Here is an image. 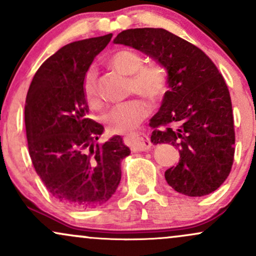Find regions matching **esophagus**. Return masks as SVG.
Here are the masks:
<instances>
[{"label":"esophagus","mask_w":256,"mask_h":256,"mask_svg":"<svg viewBox=\"0 0 256 256\" xmlns=\"http://www.w3.org/2000/svg\"><path fill=\"white\" fill-rule=\"evenodd\" d=\"M125 140L134 152H146L150 148L152 143L149 138L144 134H137L126 136Z\"/></svg>","instance_id":"obj_1"}]
</instances>
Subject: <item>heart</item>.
<instances>
[{"instance_id":"1","label":"heart","mask_w":256,"mask_h":256,"mask_svg":"<svg viewBox=\"0 0 256 256\" xmlns=\"http://www.w3.org/2000/svg\"><path fill=\"white\" fill-rule=\"evenodd\" d=\"M142 55L131 49H120L110 58V64L116 71L130 76L128 90L146 96L149 101L156 102L165 95L168 84V73L161 64H144ZM83 94L91 108H101L102 98L98 89V76L94 70L85 73ZM150 107L143 98H132L114 106L106 114L104 122L113 134H128L136 130L148 116Z\"/></svg>"}]
</instances>
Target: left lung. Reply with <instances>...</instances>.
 I'll use <instances>...</instances> for the list:
<instances>
[{
	"instance_id": "obj_1",
	"label": "left lung",
	"mask_w": 256,
	"mask_h": 256,
	"mask_svg": "<svg viewBox=\"0 0 256 256\" xmlns=\"http://www.w3.org/2000/svg\"><path fill=\"white\" fill-rule=\"evenodd\" d=\"M144 52L168 73V90L150 119L154 144L171 143L177 166L165 172L170 186L186 196L216 192L230 174L234 155L230 92L201 49L164 28H130L114 40Z\"/></svg>"
}]
</instances>
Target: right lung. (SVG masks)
I'll use <instances>...</instances> for the list:
<instances>
[{
  "label": "right lung",
  "instance_id": "right-lung-1",
  "mask_svg": "<svg viewBox=\"0 0 256 256\" xmlns=\"http://www.w3.org/2000/svg\"><path fill=\"white\" fill-rule=\"evenodd\" d=\"M113 34L67 44L46 58L28 88L25 128L37 174L55 198L86 210L106 204L122 179L130 149L120 136L98 146L104 126L89 118L83 79Z\"/></svg>",
  "mask_w": 256,
  "mask_h": 256
}]
</instances>
